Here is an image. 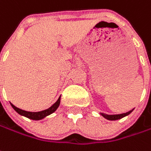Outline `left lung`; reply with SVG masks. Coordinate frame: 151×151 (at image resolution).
<instances>
[{"instance_id": "left-lung-1", "label": "left lung", "mask_w": 151, "mask_h": 151, "mask_svg": "<svg viewBox=\"0 0 151 151\" xmlns=\"http://www.w3.org/2000/svg\"><path fill=\"white\" fill-rule=\"evenodd\" d=\"M132 111H133V109H132L131 111H130L126 112V113L116 114V115H108V114H104V113H100V115L102 116H104V118H106L107 120H117V119H120V118H123V117H124V116H128L130 113L132 112Z\"/></svg>"}]
</instances>
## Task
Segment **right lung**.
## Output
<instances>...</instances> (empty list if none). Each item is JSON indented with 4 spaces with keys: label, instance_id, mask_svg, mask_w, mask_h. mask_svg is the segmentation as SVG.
I'll list each match as a JSON object with an SVG mask.
<instances>
[{
    "label": "right lung",
    "instance_id": "1",
    "mask_svg": "<svg viewBox=\"0 0 151 151\" xmlns=\"http://www.w3.org/2000/svg\"><path fill=\"white\" fill-rule=\"evenodd\" d=\"M60 97L58 99V100L53 104L50 108H48L47 110H44V111H38V112H31V111H23L21 109L17 108L16 106H14L13 104H11V105L14 108V110L17 113H19L20 115H21V116H26V117L30 118V119H33V120H40V119H43L46 116H49L50 114L53 113L58 109V107L60 106Z\"/></svg>",
    "mask_w": 151,
    "mask_h": 151
}]
</instances>
